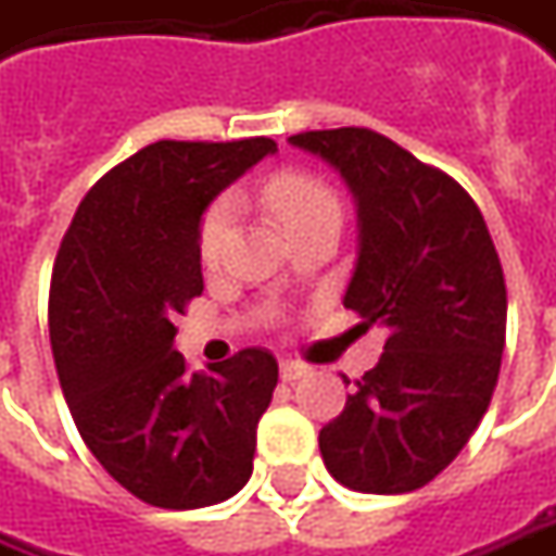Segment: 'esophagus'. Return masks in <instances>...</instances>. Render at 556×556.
<instances>
[{
	"mask_svg": "<svg viewBox=\"0 0 556 556\" xmlns=\"http://www.w3.org/2000/svg\"><path fill=\"white\" fill-rule=\"evenodd\" d=\"M307 372H311V366H304V363H298V359H282V363H279V378H282V381H298V378H304Z\"/></svg>",
	"mask_w": 556,
	"mask_h": 556,
	"instance_id": "34e87169",
	"label": "esophagus"
}]
</instances>
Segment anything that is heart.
<instances>
[{
  "instance_id": "b5f03b06",
  "label": "heart",
  "mask_w": 556,
  "mask_h": 556,
  "mask_svg": "<svg viewBox=\"0 0 556 556\" xmlns=\"http://www.w3.org/2000/svg\"><path fill=\"white\" fill-rule=\"evenodd\" d=\"M264 200L277 212L282 227L292 233L316 218H341L338 197L326 184L304 172H279L264 184ZM237 218V200L218 197L205 208L200 224V255L205 264H218Z\"/></svg>"
}]
</instances>
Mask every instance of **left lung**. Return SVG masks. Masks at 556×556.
Returning a JSON list of instances; mask_svg holds the SVG:
<instances>
[{
	"mask_svg": "<svg viewBox=\"0 0 556 556\" xmlns=\"http://www.w3.org/2000/svg\"><path fill=\"white\" fill-rule=\"evenodd\" d=\"M356 202L344 307L388 329L384 354L319 431L341 486L396 495L431 483L486 415L502 369L507 292L486 220L446 172L372 128L301 131Z\"/></svg>",
	"mask_w": 556,
	"mask_h": 556,
	"instance_id": "left-lung-1",
	"label": "left lung"
}]
</instances>
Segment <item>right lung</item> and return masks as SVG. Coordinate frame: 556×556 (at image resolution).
Listing matches in <instances>:
<instances>
[{
    "instance_id": "1",
    "label": "right lung",
    "mask_w": 556,
    "mask_h": 556,
    "mask_svg": "<svg viewBox=\"0 0 556 556\" xmlns=\"http://www.w3.org/2000/svg\"><path fill=\"white\" fill-rule=\"evenodd\" d=\"M270 153V138L144 147L88 190L54 258L49 332L70 415L106 473L147 505H218L252 477L277 359L245 348L190 372L172 319L202 295L208 202Z\"/></svg>"
}]
</instances>
